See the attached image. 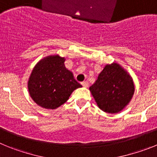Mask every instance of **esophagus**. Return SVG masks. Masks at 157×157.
I'll use <instances>...</instances> for the list:
<instances>
[{
  "label": "esophagus",
  "mask_w": 157,
  "mask_h": 157,
  "mask_svg": "<svg viewBox=\"0 0 157 157\" xmlns=\"http://www.w3.org/2000/svg\"><path fill=\"white\" fill-rule=\"evenodd\" d=\"M81 84H82V85L83 87H87V86H88V82H87L86 81L82 82H81Z\"/></svg>",
  "instance_id": "1"
}]
</instances>
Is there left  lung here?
Instances as JSON below:
<instances>
[{"label":"left lung","instance_id":"1","mask_svg":"<svg viewBox=\"0 0 157 157\" xmlns=\"http://www.w3.org/2000/svg\"><path fill=\"white\" fill-rule=\"evenodd\" d=\"M90 91L101 110L115 114L130 103L134 94V84L131 75L121 65L108 63Z\"/></svg>","mask_w":157,"mask_h":157}]
</instances>
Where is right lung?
<instances>
[{"instance_id":"add662e5","label":"right lung","mask_w":157,"mask_h":157,"mask_svg":"<svg viewBox=\"0 0 157 157\" xmlns=\"http://www.w3.org/2000/svg\"><path fill=\"white\" fill-rule=\"evenodd\" d=\"M65 57L50 55L40 59L27 82L29 94L38 106L56 109L64 104L72 92L82 87L73 73L66 68Z\"/></svg>"}]
</instances>
